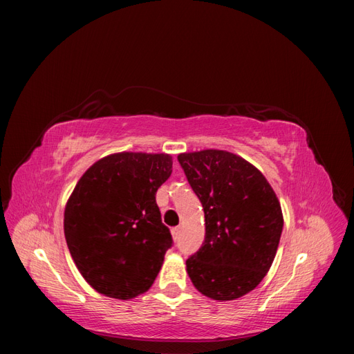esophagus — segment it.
I'll return each instance as SVG.
<instances>
[{"label": "esophagus", "instance_id": "34e87169", "mask_svg": "<svg viewBox=\"0 0 354 354\" xmlns=\"http://www.w3.org/2000/svg\"><path fill=\"white\" fill-rule=\"evenodd\" d=\"M171 233H173V239L178 241V238H180V227H174L173 230H171Z\"/></svg>", "mask_w": 354, "mask_h": 354}]
</instances>
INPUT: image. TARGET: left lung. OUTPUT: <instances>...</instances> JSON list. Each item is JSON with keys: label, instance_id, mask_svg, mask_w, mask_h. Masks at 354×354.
Returning a JSON list of instances; mask_svg holds the SVG:
<instances>
[{"label": "left lung", "instance_id": "obj_1", "mask_svg": "<svg viewBox=\"0 0 354 354\" xmlns=\"http://www.w3.org/2000/svg\"><path fill=\"white\" fill-rule=\"evenodd\" d=\"M205 214V239L186 260L192 283L214 299L239 298L269 272L281 241V203L266 177L224 151L178 155Z\"/></svg>", "mask_w": 354, "mask_h": 354}]
</instances>
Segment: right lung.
Returning <instances> with one entry per match:
<instances>
[{
	"label": "right lung",
	"mask_w": 354,
	"mask_h": 354,
	"mask_svg": "<svg viewBox=\"0 0 354 354\" xmlns=\"http://www.w3.org/2000/svg\"><path fill=\"white\" fill-rule=\"evenodd\" d=\"M165 153H115L91 165L65 209V238L80 273L95 291L128 299L147 291L173 236L156 192L171 176Z\"/></svg>",
	"instance_id": "obj_1"
}]
</instances>
